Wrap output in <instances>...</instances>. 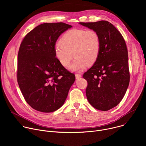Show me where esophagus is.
Here are the masks:
<instances>
[{
	"instance_id": "esophagus-1",
	"label": "esophagus",
	"mask_w": 146,
	"mask_h": 146,
	"mask_svg": "<svg viewBox=\"0 0 146 146\" xmlns=\"http://www.w3.org/2000/svg\"><path fill=\"white\" fill-rule=\"evenodd\" d=\"M81 74H76V79H79V78H80L81 77Z\"/></svg>"
}]
</instances>
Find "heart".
I'll use <instances>...</instances> for the list:
<instances>
[{"label": "heart", "instance_id": "obj_1", "mask_svg": "<svg viewBox=\"0 0 146 146\" xmlns=\"http://www.w3.org/2000/svg\"><path fill=\"white\" fill-rule=\"evenodd\" d=\"M100 38L94 30L73 29L66 32L54 47L55 57L64 66H68L73 58L75 60L69 69L81 72L87 65L95 64L100 51Z\"/></svg>", "mask_w": 146, "mask_h": 146}]
</instances>
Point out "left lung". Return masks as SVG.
I'll return each instance as SVG.
<instances>
[{
    "label": "left lung",
    "instance_id": "8db88e82",
    "mask_svg": "<svg viewBox=\"0 0 146 146\" xmlns=\"http://www.w3.org/2000/svg\"><path fill=\"white\" fill-rule=\"evenodd\" d=\"M79 24L95 31L100 38L98 58L83 77L88 82L89 103L96 109L108 111L118 105L129 84L126 43L120 32L107 21Z\"/></svg>",
    "mask_w": 146,
    "mask_h": 146
}]
</instances>
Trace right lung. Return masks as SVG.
Returning <instances> with one entry per match:
<instances>
[{
  "label": "right lung",
  "mask_w": 146,
  "mask_h": 146,
  "mask_svg": "<svg viewBox=\"0 0 146 146\" xmlns=\"http://www.w3.org/2000/svg\"><path fill=\"white\" fill-rule=\"evenodd\" d=\"M72 26L63 23L38 25L24 37L18 54L17 81L29 105L51 113L64 105L75 75L56 59L54 47L59 36Z\"/></svg>",
  "instance_id": "right-lung-1"
}]
</instances>
